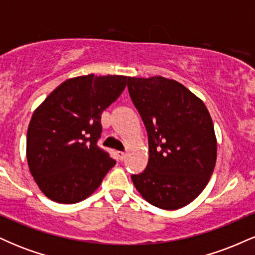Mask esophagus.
Returning <instances> with one entry per match:
<instances>
[{
    "label": "esophagus",
    "instance_id": "esophagus-1",
    "mask_svg": "<svg viewBox=\"0 0 255 255\" xmlns=\"http://www.w3.org/2000/svg\"><path fill=\"white\" fill-rule=\"evenodd\" d=\"M118 157H119L120 160H124L125 157H126V153H125V152H118Z\"/></svg>",
    "mask_w": 255,
    "mask_h": 255
}]
</instances>
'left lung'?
<instances>
[{"instance_id":"left-lung-1","label":"left lung","mask_w":255,"mask_h":255,"mask_svg":"<svg viewBox=\"0 0 255 255\" xmlns=\"http://www.w3.org/2000/svg\"><path fill=\"white\" fill-rule=\"evenodd\" d=\"M128 92L148 136V163L134 186L163 210L192 203L211 177L217 158L215 128L203 101L163 77L128 78Z\"/></svg>"}]
</instances>
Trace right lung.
<instances>
[{
  "label": "right lung",
  "mask_w": 255,
  "mask_h": 255,
  "mask_svg": "<svg viewBox=\"0 0 255 255\" xmlns=\"http://www.w3.org/2000/svg\"><path fill=\"white\" fill-rule=\"evenodd\" d=\"M127 79L93 74L68 79L33 113L26 156L32 176L49 199L61 204L84 200L115 165L97 142L102 113L120 97Z\"/></svg>",
  "instance_id": "add662e5"
}]
</instances>
